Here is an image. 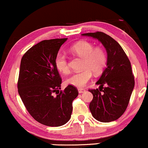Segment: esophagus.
Segmentation results:
<instances>
[{
	"label": "esophagus",
	"instance_id": "34e87169",
	"mask_svg": "<svg viewBox=\"0 0 148 148\" xmlns=\"http://www.w3.org/2000/svg\"><path fill=\"white\" fill-rule=\"evenodd\" d=\"M78 91H79V93H83V92H84L86 91L84 89H82V88H79V90H78Z\"/></svg>",
	"mask_w": 148,
	"mask_h": 148
}]
</instances>
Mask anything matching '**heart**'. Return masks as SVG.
Wrapping results in <instances>:
<instances>
[{"mask_svg":"<svg viewBox=\"0 0 148 148\" xmlns=\"http://www.w3.org/2000/svg\"><path fill=\"white\" fill-rule=\"evenodd\" d=\"M70 50L84 58L82 68L84 69L74 73L66 79V83L73 86L83 88L91 79L92 73L96 75L102 73L108 62V56L103 48H94V45L88 41L78 42L71 47ZM55 64L58 70L62 74H66L69 72L67 58L64 53H58Z\"/></svg>","mask_w":148,"mask_h":148,"instance_id":"obj_1","label":"heart"}]
</instances>
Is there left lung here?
I'll return each mask as SVG.
<instances>
[{
  "mask_svg": "<svg viewBox=\"0 0 148 148\" xmlns=\"http://www.w3.org/2000/svg\"><path fill=\"white\" fill-rule=\"evenodd\" d=\"M98 39L106 49L108 62L98 82L99 89L89 90L93 95L89 105L92 116L101 122L118 119L129 105L135 82L131 62L125 52L111 36L101 32L83 34Z\"/></svg>",
  "mask_w": 148,
  "mask_h": 148,
  "instance_id": "left-lung-1",
  "label": "left lung"
}]
</instances>
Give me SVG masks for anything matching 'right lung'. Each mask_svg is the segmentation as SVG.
<instances>
[{"instance_id":"add662e5","label":"right lung","mask_w":148,"mask_h":148,"mask_svg":"<svg viewBox=\"0 0 148 148\" xmlns=\"http://www.w3.org/2000/svg\"><path fill=\"white\" fill-rule=\"evenodd\" d=\"M66 39L42 40L27 50L21 60L17 82L19 96L32 117L48 126H62L70 119L72 102L79 94L77 88L71 85L60 92L62 79L55 60Z\"/></svg>"}]
</instances>
